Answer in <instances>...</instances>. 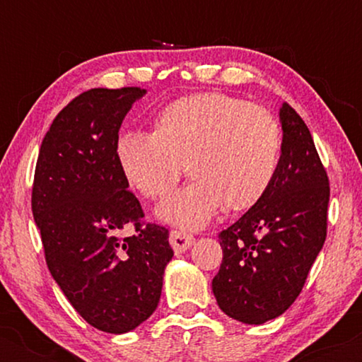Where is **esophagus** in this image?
Listing matches in <instances>:
<instances>
[{
  "instance_id": "34e87169",
  "label": "esophagus",
  "mask_w": 362,
  "mask_h": 362,
  "mask_svg": "<svg viewBox=\"0 0 362 362\" xmlns=\"http://www.w3.org/2000/svg\"><path fill=\"white\" fill-rule=\"evenodd\" d=\"M195 238L192 235H187L185 231H172L170 233V245H172L173 252L175 253H184L192 247Z\"/></svg>"
}]
</instances>
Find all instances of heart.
<instances>
[{
    "mask_svg": "<svg viewBox=\"0 0 362 362\" xmlns=\"http://www.w3.org/2000/svg\"><path fill=\"white\" fill-rule=\"evenodd\" d=\"M279 124L262 107L224 93H197L168 103L153 132L122 131L115 158L127 184L148 199L165 197L184 173L194 180L158 207L163 221L206 226L226 206L248 209L279 168Z\"/></svg>",
    "mask_w": 362,
    "mask_h": 362,
    "instance_id": "obj_1",
    "label": "heart"
}]
</instances>
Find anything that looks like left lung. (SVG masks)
<instances>
[{
  "label": "left lung",
  "mask_w": 362,
  "mask_h": 362,
  "mask_svg": "<svg viewBox=\"0 0 362 362\" xmlns=\"http://www.w3.org/2000/svg\"><path fill=\"white\" fill-rule=\"evenodd\" d=\"M279 168L264 197L219 233L223 262L213 293L228 317L262 325L300 296L327 236L330 187L310 129L289 103L279 109Z\"/></svg>",
  "instance_id": "1"
}]
</instances>
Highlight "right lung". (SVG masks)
<instances>
[{"instance_id":"right-lung-1","label":"right lung","mask_w":362,"mask_h":362,"mask_svg":"<svg viewBox=\"0 0 362 362\" xmlns=\"http://www.w3.org/2000/svg\"><path fill=\"white\" fill-rule=\"evenodd\" d=\"M141 88H91L52 120L37 158L32 213L45 262L73 308L107 334L134 330L156 310L173 257L168 230L143 209L115 158V139ZM127 222L136 233L120 237Z\"/></svg>"}]
</instances>
